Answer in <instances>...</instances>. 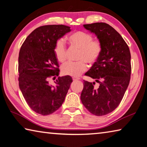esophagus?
I'll return each instance as SVG.
<instances>
[{
	"label": "esophagus",
	"instance_id": "esophagus-1",
	"mask_svg": "<svg viewBox=\"0 0 147 147\" xmlns=\"http://www.w3.org/2000/svg\"><path fill=\"white\" fill-rule=\"evenodd\" d=\"M72 79H73L74 81H78V80H79V79H80V78H76V77H73Z\"/></svg>",
	"mask_w": 147,
	"mask_h": 147
}]
</instances>
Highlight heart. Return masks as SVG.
Segmentation results:
<instances>
[{"mask_svg":"<svg viewBox=\"0 0 147 147\" xmlns=\"http://www.w3.org/2000/svg\"><path fill=\"white\" fill-rule=\"evenodd\" d=\"M71 47L79 49L77 62H67L61 67V71L64 75L78 77L87 69L88 63L90 66L94 64L99 59L102 52V44L98 40H93L89 33L83 31H76L68 37ZM54 53L57 60L63 63L68 57L66 47L64 41L59 40L55 43Z\"/></svg>","mask_w":147,"mask_h":147,"instance_id":"b5f03b06","label":"heart"}]
</instances>
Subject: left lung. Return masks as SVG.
I'll list each match as a JSON object with an SVG mask.
<instances>
[{
  "instance_id": "obj_1",
  "label": "left lung",
  "mask_w": 147,
  "mask_h": 147,
  "mask_svg": "<svg viewBox=\"0 0 147 147\" xmlns=\"http://www.w3.org/2000/svg\"><path fill=\"white\" fill-rule=\"evenodd\" d=\"M95 34L102 45L98 61L85 74L96 82L84 81L81 100L96 116L110 113L119 106L131 76V55L128 45L117 31L105 23L83 25ZM96 82L98 85L95 86Z\"/></svg>"
}]
</instances>
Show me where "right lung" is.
<instances>
[{"label":"right lung","mask_w":147,"mask_h":147,"mask_svg":"<svg viewBox=\"0 0 147 147\" xmlns=\"http://www.w3.org/2000/svg\"><path fill=\"white\" fill-rule=\"evenodd\" d=\"M70 27L63 25L40 26L21 45L19 54V86L25 101L34 111L48 115L59 109L72 83L70 76L59 77L51 86L48 79L59 76V63L54 53L57 41Z\"/></svg>","instance_id":"1"}]
</instances>
